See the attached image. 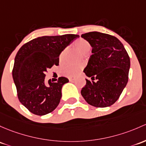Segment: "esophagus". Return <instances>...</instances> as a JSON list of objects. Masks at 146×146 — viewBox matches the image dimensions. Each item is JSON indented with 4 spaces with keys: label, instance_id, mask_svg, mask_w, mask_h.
<instances>
[{
    "label": "esophagus",
    "instance_id": "esophagus-1",
    "mask_svg": "<svg viewBox=\"0 0 146 146\" xmlns=\"http://www.w3.org/2000/svg\"><path fill=\"white\" fill-rule=\"evenodd\" d=\"M68 80L70 81H73V80H74V78H68Z\"/></svg>",
    "mask_w": 146,
    "mask_h": 146
}]
</instances>
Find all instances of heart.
<instances>
[{
    "label": "heart",
    "instance_id": "obj_1",
    "mask_svg": "<svg viewBox=\"0 0 146 146\" xmlns=\"http://www.w3.org/2000/svg\"><path fill=\"white\" fill-rule=\"evenodd\" d=\"M73 47L74 48L77 49L78 51L80 52L82 54H86L91 50L92 46L91 44L86 40L85 39L83 38H79V39L76 40L73 44ZM67 50H65L61 53L60 56H59V61L61 62H64L65 60V56L66 55ZM82 69V66L80 65H68L66 66L64 68H63V73L66 76L69 78H73L76 76L80 71Z\"/></svg>",
    "mask_w": 146,
    "mask_h": 146
}]
</instances>
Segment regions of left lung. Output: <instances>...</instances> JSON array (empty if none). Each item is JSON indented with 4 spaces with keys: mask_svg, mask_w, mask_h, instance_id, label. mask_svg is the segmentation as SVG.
Listing matches in <instances>:
<instances>
[{
    "mask_svg": "<svg viewBox=\"0 0 146 146\" xmlns=\"http://www.w3.org/2000/svg\"><path fill=\"white\" fill-rule=\"evenodd\" d=\"M81 37L92 47V54L83 70L92 81L86 79L81 94L93 106H110L119 99L128 82L129 56L122 42L115 36L93 31Z\"/></svg>",
    "mask_w": 146,
    "mask_h": 146,
    "instance_id": "left-lung-1",
    "label": "left lung"
}]
</instances>
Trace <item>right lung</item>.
<instances>
[{"label": "right lung", "instance_id": "right-lung-1", "mask_svg": "<svg viewBox=\"0 0 146 146\" xmlns=\"http://www.w3.org/2000/svg\"><path fill=\"white\" fill-rule=\"evenodd\" d=\"M78 35L42 36L24 44L15 59L12 78L19 101L29 111L45 115L57 107L61 88L68 79L60 77L56 82L45 80V73L59 65V55Z\"/></svg>", "mask_w": 146, "mask_h": 146}]
</instances>
